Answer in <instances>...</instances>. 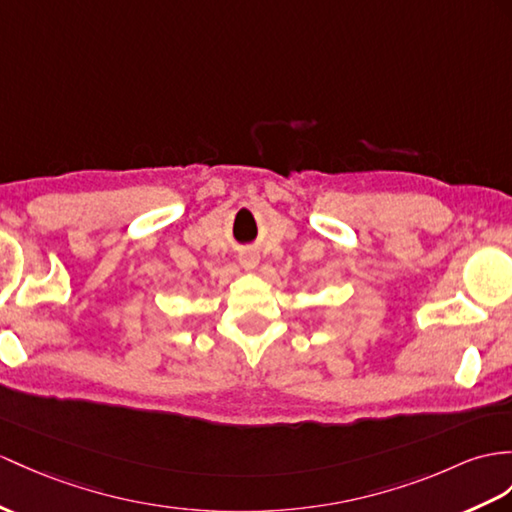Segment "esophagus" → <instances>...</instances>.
<instances>
[{
    "label": "esophagus",
    "mask_w": 512,
    "mask_h": 512,
    "mask_svg": "<svg viewBox=\"0 0 512 512\" xmlns=\"http://www.w3.org/2000/svg\"><path fill=\"white\" fill-rule=\"evenodd\" d=\"M241 263L245 267H256L258 265V254L256 252H243L241 254Z\"/></svg>",
    "instance_id": "34e87169"
}]
</instances>
